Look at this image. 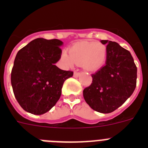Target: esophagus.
Listing matches in <instances>:
<instances>
[{"instance_id":"1","label":"esophagus","mask_w":148,"mask_h":148,"mask_svg":"<svg viewBox=\"0 0 148 148\" xmlns=\"http://www.w3.org/2000/svg\"><path fill=\"white\" fill-rule=\"evenodd\" d=\"M79 75H80V73H79V72H77V71L74 72V75H73V76L75 77V78H77V77H78Z\"/></svg>"}]
</instances>
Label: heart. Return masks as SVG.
Wrapping results in <instances>:
<instances>
[{"label": "heart", "mask_w": 148, "mask_h": 148, "mask_svg": "<svg viewBox=\"0 0 148 148\" xmlns=\"http://www.w3.org/2000/svg\"><path fill=\"white\" fill-rule=\"evenodd\" d=\"M107 56V49L102 44L95 41H83L73 45L69 53L64 51L61 59L67 66L74 64H83L89 70H95L104 64Z\"/></svg>", "instance_id": "obj_1"}]
</instances>
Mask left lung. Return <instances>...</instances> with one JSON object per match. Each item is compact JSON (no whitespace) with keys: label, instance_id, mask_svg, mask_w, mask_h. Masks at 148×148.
I'll return each mask as SVG.
<instances>
[{"label":"left lung","instance_id":"left-lung-1","mask_svg":"<svg viewBox=\"0 0 148 148\" xmlns=\"http://www.w3.org/2000/svg\"><path fill=\"white\" fill-rule=\"evenodd\" d=\"M107 45L106 64L92 74V83L84 88L86 102L94 110L110 113L122 105L136 87L137 67L131 54L116 42Z\"/></svg>","mask_w":148,"mask_h":148}]
</instances>
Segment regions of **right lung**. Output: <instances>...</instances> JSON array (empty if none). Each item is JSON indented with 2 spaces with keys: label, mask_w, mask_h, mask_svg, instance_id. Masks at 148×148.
Returning <instances> with one entry per match:
<instances>
[{
  "label": "right lung",
  "mask_w": 148,
  "mask_h": 148,
  "mask_svg": "<svg viewBox=\"0 0 148 148\" xmlns=\"http://www.w3.org/2000/svg\"><path fill=\"white\" fill-rule=\"evenodd\" d=\"M63 42L37 38L18 51L11 73L13 92L24 110L35 115L47 113L61 97L66 79L73 72L55 65L61 58Z\"/></svg>",
  "instance_id": "add662e5"
}]
</instances>
